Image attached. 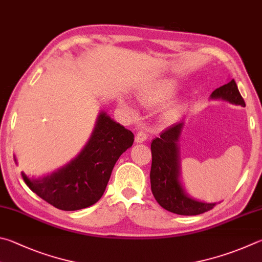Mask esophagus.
Masks as SVG:
<instances>
[{
  "label": "esophagus",
  "instance_id": "1",
  "mask_svg": "<svg viewBox=\"0 0 262 262\" xmlns=\"http://www.w3.org/2000/svg\"><path fill=\"white\" fill-rule=\"evenodd\" d=\"M147 139V134L144 130H139L137 134L135 136V142L136 143H143L144 141H146Z\"/></svg>",
  "mask_w": 262,
  "mask_h": 262
}]
</instances>
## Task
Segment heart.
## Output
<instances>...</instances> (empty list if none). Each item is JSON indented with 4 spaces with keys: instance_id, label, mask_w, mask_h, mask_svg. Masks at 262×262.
Here are the masks:
<instances>
[{
    "instance_id": "heart-1",
    "label": "heart",
    "mask_w": 262,
    "mask_h": 262,
    "mask_svg": "<svg viewBox=\"0 0 262 262\" xmlns=\"http://www.w3.org/2000/svg\"><path fill=\"white\" fill-rule=\"evenodd\" d=\"M174 94H175V85L173 83L168 82V83L155 85V87L143 90V92L140 93L139 98L145 106L155 107L167 102ZM121 105L130 113L135 112V110L133 108V106L129 103L121 102Z\"/></svg>"
}]
</instances>
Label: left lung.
I'll list each match as a JSON object with an SVG mask.
<instances>
[{"mask_svg": "<svg viewBox=\"0 0 262 262\" xmlns=\"http://www.w3.org/2000/svg\"><path fill=\"white\" fill-rule=\"evenodd\" d=\"M212 99H225L231 104L245 106V102L235 80L216 88ZM183 122L175 123L152 141V164L150 172L151 191L161 207L180 215H198L212 210L215 203L198 202L188 196L180 182L179 139Z\"/></svg>", "mask_w": 262, "mask_h": 262, "instance_id": "8db88e82", "label": "left lung"}]
</instances>
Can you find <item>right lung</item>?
<instances>
[{
	"label": "right lung",
	"mask_w": 262,
	"mask_h": 262,
	"mask_svg": "<svg viewBox=\"0 0 262 262\" xmlns=\"http://www.w3.org/2000/svg\"><path fill=\"white\" fill-rule=\"evenodd\" d=\"M133 142L130 130L101 112L92 137L77 158L42 179L31 180L21 173L23 179L33 192L56 208L89 207L103 196L117 160Z\"/></svg>",
	"instance_id": "right-lung-1"
}]
</instances>
